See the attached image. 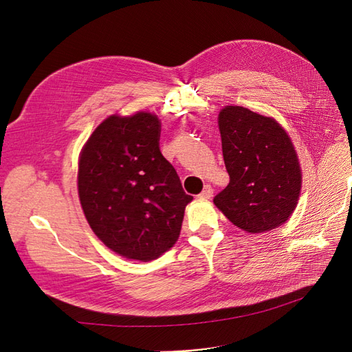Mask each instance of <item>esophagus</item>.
Returning <instances> with one entry per match:
<instances>
[{
  "label": "esophagus",
  "instance_id": "1",
  "mask_svg": "<svg viewBox=\"0 0 352 352\" xmlns=\"http://www.w3.org/2000/svg\"><path fill=\"white\" fill-rule=\"evenodd\" d=\"M212 193H214V189L210 186H205V189L198 195L199 199H210L212 198Z\"/></svg>",
  "mask_w": 352,
  "mask_h": 352
}]
</instances>
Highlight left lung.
Instances as JSON below:
<instances>
[{
  "instance_id": "left-lung-1",
  "label": "left lung",
  "mask_w": 352,
  "mask_h": 352,
  "mask_svg": "<svg viewBox=\"0 0 352 352\" xmlns=\"http://www.w3.org/2000/svg\"><path fill=\"white\" fill-rule=\"evenodd\" d=\"M218 124L230 184L214 204L247 232L280 227L296 208L302 188L290 137L276 120L244 107H225Z\"/></svg>"
}]
</instances>
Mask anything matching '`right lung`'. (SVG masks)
Here are the masks:
<instances>
[{
    "label": "right lung",
    "mask_w": 352,
    "mask_h": 352,
    "mask_svg": "<svg viewBox=\"0 0 352 352\" xmlns=\"http://www.w3.org/2000/svg\"><path fill=\"white\" fill-rule=\"evenodd\" d=\"M160 121L150 112L104 120L83 146L78 193L100 240L138 261L162 256L177 241L193 199L160 151Z\"/></svg>",
    "instance_id": "add662e5"
}]
</instances>
